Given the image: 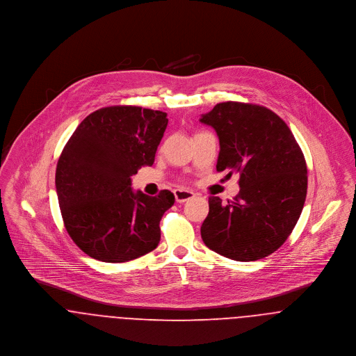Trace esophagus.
I'll return each mask as SVG.
<instances>
[{"label": "esophagus", "instance_id": "esophagus-1", "mask_svg": "<svg viewBox=\"0 0 356 356\" xmlns=\"http://www.w3.org/2000/svg\"><path fill=\"white\" fill-rule=\"evenodd\" d=\"M195 197L194 191H190V190H183V188H179V190H175V197L179 203H183V202H187L190 199Z\"/></svg>", "mask_w": 356, "mask_h": 356}]
</instances>
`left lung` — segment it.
Returning <instances> with one entry per match:
<instances>
[{
	"instance_id": "1",
	"label": "left lung",
	"mask_w": 356,
	"mask_h": 356,
	"mask_svg": "<svg viewBox=\"0 0 356 356\" xmlns=\"http://www.w3.org/2000/svg\"><path fill=\"white\" fill-rule=\"evenodd\" d=\"M200 122L217 132V170L240 175L234 200L209 197L203 243L240 262L270 255L291 235L307 194L306 159L293 134L270 109L232 101L217 104Z\"/></svg>"
}]
</instances>
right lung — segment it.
<instances>
[{"label": "right lung", "mask_w": 356, "mask_h": 356, "mask_svg": "<svg viewBox=\"0 0 356 356\" xmlns=\"http://www.w3.org/2000/svg\"><path fill=\"white\" fill-rule=\"evenodd\" d=\"M166 125L161 111L108 106L88 115L67 142L56 190L65 229L88 257L119 264L159 245V221L175 195L134 193L131 176L154 163Z\"/></svg>", "instance_id": "1"}]
</instances>
